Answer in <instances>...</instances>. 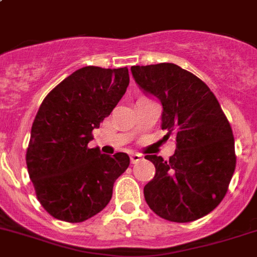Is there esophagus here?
<instances>
[{
    "label": "esophagus",
    "instance_id": "1",
    "mask_svg": "<svg viewBox=\"0 0 257 257\" xmlns=\"http://www.w3.org/2000/svg\"><path fill=\"white\" fill-rule=\"evenodd\" d=\"M130 159H131V163H133V164H135V163L141 162V160H142V155H139V154H131Z\"/></svg>",
    "mask_w": 257,
    "mask_h": 257
}]
</instances>
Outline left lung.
Wrapping results in <instances>:
<instances>
[{
    "instance_id": "left-lung-1",
    "label": "left lung",
    "mask_w": 257,
    "mask_h": 257,
    "mask_svg": "<svg viewBox=\"0 0 257 257\" xmlns=\"http://www.w3.org/2000/svg\"><path fill=\"white\" fill-rule=\"evenodd\" d=\"M139 88L162 102V128L176 138L169 160L147 155L155 177L144 198L159 217L192 222L205 217L223 200L234 175L236 156L232 130L209 86L172 63L134 65Z\"/></svg>"
}]
</instances>
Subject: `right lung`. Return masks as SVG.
<instances>
[{"instance_id": "obj_1", "label": "right lung", "mask_w": 257, "mask_h": 257, "mask_svg": "<svg viewBox=\"0 0 257 257\" xmlns=\"http://www.w3.org/2000/svg\"><path fill=\"white\" fill-rule=\"evenodd\" d=\"M130 82L127 67H84L47 94L31 127L26 164L40 205L56 219L78 223L98 214L130 165L124 152L90 148L92 131L110 115Z\"/></svg>"}]
</instances>
